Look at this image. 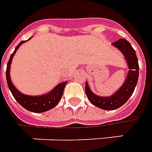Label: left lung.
<instances>
[{
    "instance_id": "8db88e82",
    "label": "left lung",
    "mask_w": 152,
    "mask_h": 152,
    "mask_svg": "<svg viewBox=\"0 0 152 152\" xmlns=\"http://www.w3.org/2000/svg\"><path fill=\"white\" fill-rule=\"evenodd\" d=\"M112 46L116 47L124 55L129 69L122 86L111 96H101L92 92L88 82H86L85 84V91L89 102L96 107L105 110H113L119 108L130 98L136 88L139 75V65L136 51L131 44L127 40L121 38L112 43Z\"/></svg>"
}]
</instances>
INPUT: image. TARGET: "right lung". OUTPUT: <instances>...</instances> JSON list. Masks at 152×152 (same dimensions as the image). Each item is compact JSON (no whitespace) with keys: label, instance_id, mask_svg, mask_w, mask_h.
<instances>
[{"label":"right lung","instance_id":"add662e5","mask_svg":"<svg viewBox=\"0 0 152 152\" xmlns=\"http://www.w3.org/2000/svg\"><path fill=\"white\" fill-rule=\"evenodd\" d=\"M32 37H30L29 39H28L27 41H28ZM27 41L20 42V43L15 47V51L11 54V56L10 57V60L7 64V68H6V81H7V84H8L9 89L12 93L13 96L15 97V99L18 102L19 105H22L23 108L26 109L28 111L35 113L45 112L50 109L54 108L58 104V102H60L61 96L63 95V92H64V87L68 82H63V83H59L51 91L47 93H45L43 95L29 96L25 95L22 92H20L15 87V85L13 84L11 78H10V64L12 63V59L15 54L19 49V47L23 43L26 42Z\"/></svg>","mask_w":152,"mask_h":152}]
</instances>
